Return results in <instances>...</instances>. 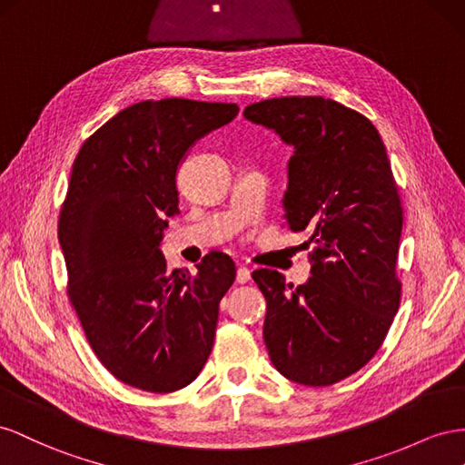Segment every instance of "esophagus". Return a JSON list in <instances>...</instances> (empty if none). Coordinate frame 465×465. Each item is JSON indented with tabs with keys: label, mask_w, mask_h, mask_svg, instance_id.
<instances>
[{
	"label": "esophagus",
	"mask_w": 465,
	"mask_h": 465,
	"mask_svg": "<svg viewBox=\"0 0 465 465\" xmlns=\"http://www.w3.org/2000/svg\"><path fill=\"white\" fill-rule=\"evenodd\" d=\"M249 281H251V272H249V269H245V267H240V269H237L235 282H237V284H245V282H249Z\"/></svg>",
	"instance_id": "34e87169"
}]
</instances>
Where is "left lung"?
I'll use <instances>...</instances> for the list:
<instances>
[{
	"label": "left lung",
	"instance_id": "left-lung-1",
	"mask_svg": "<svg viewBox=\"0 0 465 465\" xmlns=\"http://www.w3.org/2000/svg\"><path fill=\"white\" fill-rule=\"evenodd\" d=\"M243 114L294 145L284 223L310 235L306 284L253 271L267 300L264 344L284 378L333 386L372 361L401 302L403 206L386 145L364 114L333 99L276 97Z\"/></svg>",
	"mask_w": 465,
	"mask_h": 465
}]
</instances>
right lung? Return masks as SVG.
Masks as SVG:
<instances>
[{
	"mask_svg": "<svg viewBox=\"0 0 465 465\" xmlns=\"http://www.w3.org/2000/svg\"><path fill=\"white\" fill-rule=\"evenodd\" d=\"M237 113L235 103L142 101L77 152L58 220L68 298L101 364L132 388L177 391L212 352L235 264L214 251L196 274L171 271L159 245L179 212L184 153Z\"/></svg>",
	"mask_w": 465,
	"mask_h": 465,
	"instance_id": "add662e5",
	"label": "right lung"
}]
</instances>
